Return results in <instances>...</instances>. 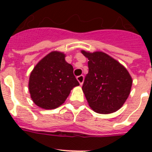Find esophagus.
Segmentation results:
<instances>
[{"mask_svg": "<svg viewBox=\"0 0 152 152\" xmlns=\"http://www.w3.org/2000/svg\"><path fill=\"white\" fill-rule=\"evenodd\" d=\"M77 80H78V82L80 83V85H82L83 83V80H84V76H83V75L77 76Z\"/></svg>", "mask_w": 152, "mask_h": 152, "instance_id": "1", "label": "esophagus"}]
</instances>
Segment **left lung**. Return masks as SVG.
<instances>
[{
    "label": "left lung",
    "instance_id": "left-lung-1",
    "mask_svg": "<svg viewBox=\"0 0 152 152\" xmlns=\"http://www.w3.org/2000/svg\"><path fill=\"white\" fill-rule=\"evenodd\" d=\"M88 58V73L83 90L88 105L99 113L118 110L130 94L132 80L129 72L117 60L101 51L81 50Z\"/></svg>",
    "mask_w": 152,
    "mask_h": 152
}]
</instances>
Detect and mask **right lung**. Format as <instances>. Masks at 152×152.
I'll use <instances>...</instances> for the list:
<instances>
[{"instance_id": "add662e5", "label": "right lung", "mask_w": 152, "mask_h": 152, "mask_svg": "<svg viewBox=\"0 0 152 152\" xmlns=\"http://www.w3.org/2000/svg\"><path fill=\"white\" fill-rule=\"evenodd\" d=\"M79 85L73 75V67L65 61V54L53 51L34 66L30 75L28 88L34 104L53 110L64 103L72 89Z\"/></svg>"}]
</instances>
